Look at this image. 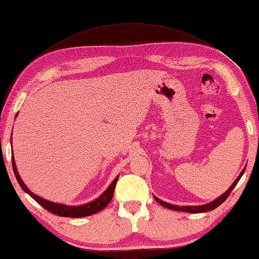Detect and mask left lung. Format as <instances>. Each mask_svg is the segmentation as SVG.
Returning a JSON list of instances; mask_svg holds the SVG:
<instances>
[{"mask_svg": "<svg viewBox=\"0 0 259 259\" xmlns=\"http://www.w3.org/2000/svg\"><path fill=\"white\" fill-rule=\"evenodd\" d=\"M245 166H247V165H245ZM244 170H245V168L242 170V171H241V174L239 175L238 178H236L235 181L233 182V184H232V185L229 187V190H227L225 193H223L221 196H218L217 199H214L213 201H211V202H209L207 204H202V205H175L172 203L164 202V201H162L159 198H156L155 195H154V199L161 205H163V207L168 208L170 210H176V211H185V212H191V213H199V212L210 211V210H213V209H216L217 207H219V205H221L227 198H229L230 193L235 187L236 184H238V182L240 181V178L242 177V175L244 174Z\"/></svg>", "mask_w": 259, "mask_h": 259, "instance_id": "obj_1", "label": "left lung"}]
</instances>
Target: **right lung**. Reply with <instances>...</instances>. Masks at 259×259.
Returning a JSON list of instances; mask_svg holds the SVG:
<instances>
[{
	"instance_id": "right-lung-1",
	"label": "right lung",
	"mask_w": 259,
	"mask_h": 259,
	"mask_svg": "<svg viewBox=\"0 0 259 259\" xmlns=\"http://www.w3.org/2000/svg\"><path fill=\"white\" fill-rule=\"evenodd\" d=\"M12 140V139H11ZM12 168H14V172L15 176L18 181L20 187L27 193L28 195L32 196V198L36 201L38 204H41L43 208L49 210L50 212L57 214V216H61V217H72V218H80V217H87V216H91V214L97 213L99 211L107 207L108 203L111 202V200L113 198L114 194V190H115V185L117 179H119V176H116L115 179L111 183L106 191L103 192V194L98 196L97 199H95L91 202H88L81 205H67V204H63V203H57V202H52V201H48L46 199L41 198L36 194H34L32 191L28 190V187L25 185V183L23 182V179L20 178L18 170H17V165H16V161L14 157V153H12Z\"/></svg>"
}]
</instances>
